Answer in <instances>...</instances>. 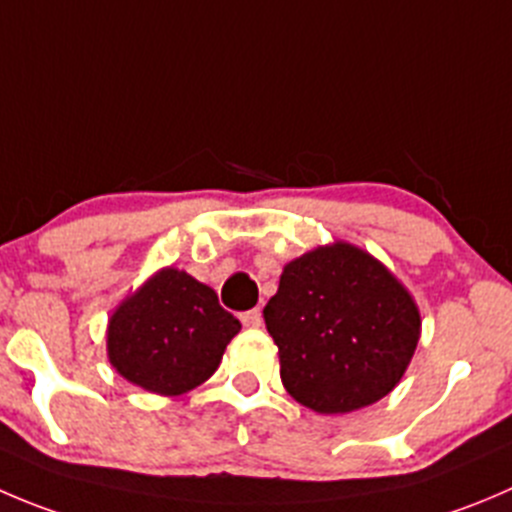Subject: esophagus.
Segmentation results:
<instances>
[{"mask_svg":"<svg viewBox=\"0 0 512 512\" xmlns=\"http://www.w3.org/2000/svg\"><path fill=\"white\" fill-rule=\"evenodd\" d=\"M240 317H242V325H245V327H260L262 325V312L257 310V307H255V310L242 312Z\"/></svg>","mask_w":512,"mask_h":512,"instance_id":"34e87169","label":"esophagus"}]
</instances>
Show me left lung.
I'll return each mask as SVG.
<instances>
[{
    "label": "left lung",
    "instance_id": "left-lung-1",
    "mask_svg": "<svg viewBox=\"0 0 512 512\" xmlns=\"http://www.w3.org/2000/svg\"><path fill=\"white\" fill-rule=\"evenodd\" d=\"M265 325L287 393L320 415H345L393 393L423 320L393 270L362 247L335 240L282 267Z\"/></svg>",
    "mask_w": 512,
    "mask_h": 512
}]
</instances>
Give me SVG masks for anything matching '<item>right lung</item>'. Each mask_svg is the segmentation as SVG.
<instances>
[{
	"instance_id": "right-lung-1",
	"label": "right lung",
	"mask_w": 512,
	"mask_h": 512,
	"mask_svg": "<svg viewBox=\"0 0 512 512\" xmlns=\"http://www.w3.org/2000/svg\"><path fill=\"white\" fill-rule=\"evenodd\" d=\"M240 327L210 285L162 267L109 315V365L147 393L177 398L217 370Z\"/></svg>"
}]
</instances>
